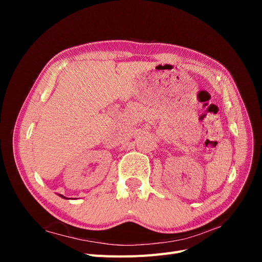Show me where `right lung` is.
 <instances>
[{"instance_id": "1", "label": "right lung", "mask_w": 262, "mask_h": 262, "mask_svg": "<svg viewBox=\"0 0 262 262\" xmlns=\"http://www.w3.org/2000/svg\"><path fill=\"white\" fill-rule=\"evenodd\" d=\"M61 196H62V198H66V196H63V195H61ZM66 199H67V198H66Z\"/></svg>"}]
</instances>
